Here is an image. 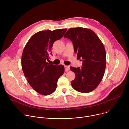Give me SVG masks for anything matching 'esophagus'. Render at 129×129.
I'll return each mask as SVG.
<instances>
[{
    "mask_svg": "<svg viewBox=\"0 0 129 129\" xmlns=\"http://www.w3.org/2000/svg\"><path fill=\"white\" fill-rule=\"evenodd\" d=\"M64 67H65V71H68L69 70V69H70V67H69V66H65Z\"/></svg>",
    "mask_w": 129,
    "mask_h": 129,
    "instance_id": "obj_1",
    "label": "esophagus"
}]
</instances>
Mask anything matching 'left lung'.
<instances>
[{"label": "left lung", "instance_id": "8db88e82", "mask_svg": "<svg viewBox=\"0 0 129 129\" xmlns=\"http://www.w3.org/2000/svg\"><path fill=\"white\" fill-rule=\"evenodd\" d=\"M64 37L72 42L77 59L83 60L81 68L70 67L76 75L71 81L72 87L82 93L92 91L102 81L106 66V50L102 42L93 31L83 27L69 29Z\"/></svg>", "mask_w": 129, "mask_h": 129}]
</instances>
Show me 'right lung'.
<instances>
[{
	"mask_svg": "<svg viewBox=\"0 0 129 129\" xmlns=\"http://www.w3.org/2000/svg\"><path fill=\"white\" fill-rule=\"evenodd\" d=\"M66 28L42 30L33 35L25 45L21 57V66L25 77L36 92L47 95L56 90L59 78L63 75V65L46 62L53 43L60 39Z\"/></svg>",
	"mask_w": 129,
	"mask_h": 129,
	"instance_id": "right-lung-1",
	"label": "right lung"
}]
</instances>
